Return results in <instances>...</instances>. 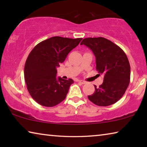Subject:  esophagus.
<instances>
[{
  "label": "esophagus",
  "instance_id": "obj_1",
  "mask_svg": "<svg viewBox=\"0 0 147 147\" xmlns=\"http://www.w3.org/2000/svg\"><path fill=\"white\" fill-rule=\"evenodd\" d=\"M78 82L82 84H86V82L85 81H83V80H78Z\"/></svg>",
  "mask_w": 147,
  "mask_h": 147
}]
</instances>
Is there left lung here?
I'll use <instances>...</instances> for the list:
<instances>
[{"label":"left lung","instance_id":"obj_1","mask_svg":"<svg viewBox=\"0 0 147 147\" xmlns=\"http://www.w3.org/2000/svg\"><path fill=\"white\" fill-rule=\"evenodd\" d=\"M80 45L89 47L95 56L96 69L104 76L103 83L88 96L99 106H108L120 100L130 84V65L120 47L104 38L84 39Z\"/></svg>","mask_w":147,"mask_h":147}]
</instances>
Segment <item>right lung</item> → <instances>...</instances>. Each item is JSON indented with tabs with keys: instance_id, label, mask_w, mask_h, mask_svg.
I'll return each instance as SVG.
<instances>
[{
	"instance_id": "obj_1",
	"label": "right lung",
	"mask_w": 147,
	"mask_h": 147,
	"mask_svg": "<svg viewBox=\"0 0 147 147\" xmlns=\"http://www.w3.org/2000/svg\"><path fill=\"white\" fill-rule=\"evenodd\" d=\"M82 38L52 37L32 50L24 65V79L32 98L41 106L53 107L66 98L74 81L56 78V67Z\"/></svg>"
}]
</instances>
